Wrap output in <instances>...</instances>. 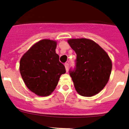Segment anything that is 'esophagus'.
<instances>
[{
	"label": "esophagus",
	"mask_w": 129,
	"mask_h": 129,
	"mask_svg": "<svg viewBox=\"0 0 129 129\" xmlns=\"http://www.w3.org/2000/svg\"><path fill=\"white\" fill-rule=\"evenodd\" d=\"M65 67H66V72H68L69 70V63H66V64H65Z\"/></svg>",
	"instance_id": "esophagus-1"
}]
</instances>
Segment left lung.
<instances>
[{"label": "left lung", "instance_id": "obj_1", "mask_svg": "<svg viewBox=\"0 0 129 129\" xmlns=\"http://www.w3.org/2000/svg\"><path fill=\"white\" fill-rule=\"evenodd\" d=\"M69 44L77 54L75 66L70 68L75 89L83 96H93L104 88L109 80L112 62L98 44L88 39H71Z\"/></svg>", "mask_w": 129, "mask_h": 129}]
</instances>
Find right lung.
<instances>
[{
    "label": "right lung",
    "instance_id": "obj_1",
    "mask_svg": "<svg viewBox=\"0 0 129 129\" xmlns=\"http://www.w3.org/2000/svg\"><path fill=\"white\" fill-rule=\"evenodd\" d=\"M56 42L41 40L23 55L20 72L28 88L41 96L50 95L66 68L55 53Z\"/></svg>",
    "mask_w": 129,
    "mask_h": 129
}]
</instances>
